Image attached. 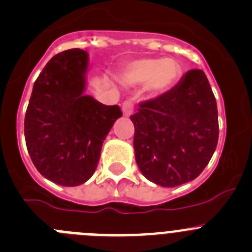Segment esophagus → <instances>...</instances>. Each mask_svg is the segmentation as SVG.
<instances>
[{
    "label": "esophagus",
    "mask_w": 252,
    "mask_h": 252,
    "mask_svg": "<svg viewBox=\"0 0 252 252\" xmlns=\"http://www.w3.org/2000/svg\"><path fill=\"white\" fill-rule=\"evenodd\" d=\"M122 110H123L124 117H130L133 114L134 110V105L130 100H126V102L123 103V107H122Z\"/></svg>",
    "instance_id": "obj_1"
}]
</instances>
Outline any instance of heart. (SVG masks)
Masks as SVG:
<instances>
[{"mask_svg":"<svg viewBox=\"0 0 252 252\" xmlns=\"http://www.w3.org/2000/svg\"><path fill=\"white\" fill-rule=\"evenodd\" d=\"M182 74L180 64L173 58H142L131 63L122 74L126 86L145 83V89L152 94H161L173 88Z\"/></svg>","mask_w":252,"mask_h":252,"instance_id":"heart-1","label":"heart"}]
</instances>
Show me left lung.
<instances>
[{"mask_svg":"<svg viewBox=\"0 0 252 252\" xmlns=\"http://www.w3.org/2000/svg\"><path fill=\"white\" fill-rule=\"evenodd\" d=\"M130 121L138 166L160 187L197 178L218 145V107L201 69L188 70L170 91L140 103Z\"/></svg>","mask_w":252,"mask_h":252,"instance_id":"left-lung-1","label":"left lung"}]
</instances>
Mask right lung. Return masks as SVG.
Instances as JSON below:
<instances>
[{"mask_svg": "<svg viewBox=\"0 0 252 252\" xmlns=\"http://www.w3.org/2000/svg\"><path fill=\"white\" fill-rule=\"evenodd\" d=\"M88 53L61 52L36 79L25 117L28 154L51 182L77 187L97 169L103 142L122 117L118 105L86 95Z\"/></svg>", "mask_w": 252, "mask_h": 252, "instance_id": "add662e5", "label": "right lung"}]
</instances>
